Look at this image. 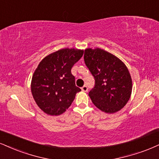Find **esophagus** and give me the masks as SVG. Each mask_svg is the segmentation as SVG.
I'll return each instance as SVG.
<instances>
[{
    "label": "esophagus",
    "mask_w": 159,
    "mask_h": 159,
    "mask_svg": "<svg viewBox=\"0 0 159 159\" xmlns=\"http://www.w3.org/2000/svg\"><path fill=\"white\" fill-rule=\"evenodd\" d=\"M81 89H82V91H85V92L88 91V87L86 85L83 86V87L81 88Z\"/></svg>",
    "instance_id": "34e87169"
}]
</instances>
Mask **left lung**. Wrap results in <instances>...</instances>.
<instances>
[{
    "mask_svg": "<svg viewBox=\"0 0 159 159\" xmlns=\"http://www.w3.org/2000/svg\"><path fill=\"white\" fill-rule=\"evenodd\" d=\"M84 60L95 79L89 95L97 108L114 113L123 108L132 93V79L120 59L106 51L86 48Z\"/></svg>",
    "mask_w": 159,
    "mask_h": 159,
    "instance_id": "left-lung-1",
    "label": "left lung"
}]
</instances>
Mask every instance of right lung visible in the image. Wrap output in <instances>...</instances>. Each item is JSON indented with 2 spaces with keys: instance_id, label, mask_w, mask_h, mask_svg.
<instances>
[{
  "instance_id": "right-lung-1",
  "label": "right lung",
  "mask_w": 159,
  "mask_h": 159,
  "mask_svg": "<svg viewBox=\"0 0 159 159\" xmlns=\"http://www.w3.org/2000/svg\"><path fill=\"white\" fill-rule=\"evenodd\" d=\"M83 53L77 48L58 50L43 59L34 70L31 91L35 102L46 114L63 113L81 91L70 70Z\"/></svg>"
}]
</instances>
